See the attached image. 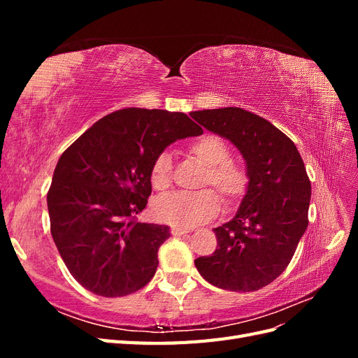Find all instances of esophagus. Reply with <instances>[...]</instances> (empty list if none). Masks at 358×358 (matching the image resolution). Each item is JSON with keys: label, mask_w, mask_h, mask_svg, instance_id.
Listing matches in <instances>:
<instances>
[{"label": "esophagus", "mask_w": 358, "mask_h": 358, "mask_svg": "<svg viewBox=\"0 0 358 358\" xmlns=\"http://www.w3.org/2000/svg\"><path fill=\"white\" fill-rule=\"evenodd\" d=\"M170 233H171L173 236H182V234L191 233V230H189V229H182V227H171Z\"/></svg>", "instance_id": "obj_1"}]
</instances>
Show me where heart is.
Returning a JSON list of instances; mask_svg holds the SVG:
<instances>
[{"instance_id":"1","label":"heart","mask_w":358,"mask_h":358,"mask_svg":"<svg viewBox=\"0 0 358 358\" xmlns=\"http://www.w3.org/2000/svg\"><path fill=\"white\" fill-rule=\"evenodd\" d=\"M187 154L204 166V175L197 192H176L162 197L155 204L158 220L178 227H196L208 222L220 212L221 200L225 206L239 203L249 187V173L241 162L230 159V148L222 138L213 134L201 136L187 146ZM173 164L167 152L155 157L150 167V182L157 191H166L171 185ZM213 187L217 192L209 190Z\"/></svg>"}]
</instances>
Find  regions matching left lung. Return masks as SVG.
I'll use <instances>...</instances> for the list:
<instances>
[{
	"instance_id": "left-lung-1",
	"label": "left lung",
	"mask_w": 358,
	"mask_h": 358,
	"mask_svg": "<svg viewBox=\"0 0 358 358\" xmlns=\"http://www.w3.org/2000/svg\"><path fill=\"white\" fill-rule=\"evenodd\" d=\"M241 150L249 187L234 218L213 229L218 246L196 267L209 284L249 292L284 272L308 229L310 180L294 142L264 117L241 109L189 113Z\"/></svg>"
}]
</instances>
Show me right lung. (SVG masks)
<instances>
[{"label": "right lung", "mask_w": 358, "mask_h": 358, "mask_svg": "<svg viewBox=\"0 0 358 358\" xmlns=\"http://www.w3.org/2000/svg\"><path fill=\"white\" fill-rule=\"evenodd\" d=\"M200 134L182 112L129 107L101 117L64 150L48 192L50 233L83 288L122 297L152 279L170 230L137 221L152 192L150 167L170 143Z\"/></svg>", "instance_id": "add662e5"}]
</instances>
